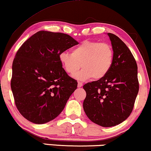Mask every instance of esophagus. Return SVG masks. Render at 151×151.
<instances>
[{
  "instance_id": "1",
  "label": "esophagus",
  "mask_w": 151,
  "mask_h": 151,
  "mask_svg": "<svg viewBox=\"0 0 151 151\" xmlns=\"http://www.w3.org/2000/svg\"><path fill=\"white\" fill-rule=\"evenodd\" d=\"M82 86H83V83H81V82H78V87H81Z\"/></svg>"
}]
</instances>
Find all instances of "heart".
<instances>
[{
	"label": "heart",
	"instance_id": "b5f03b06",
	"mask_svg": "<svg viewBox=\"0 0 151 151\" xmlns=\"http://www.w3.org/2000/svg\"><path fill=\"white\" fill-rule=\"evenodd\" d=\"M61 66L68 75L80 81L105 77L113 66L114 54L110 45L105 42L85 40L73 47L71 53L63 52L59 56Z\"/></svg>",
	"mask_w": 151,
	"mask_h": 151
}]
</instances>
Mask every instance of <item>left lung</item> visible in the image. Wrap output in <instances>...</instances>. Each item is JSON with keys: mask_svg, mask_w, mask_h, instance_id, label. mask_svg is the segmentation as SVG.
I'll return each instance as SVG.
<instances>
[{"mask_svg": "<svg viewBox=\"0 0 151 151\" xmlns=\"http://www.w3.org/2000/svg\"><path fill=\"white\" fill-rule=\"evenodd\" d=\"M114 54L113 66L102 79L83 86L85 114L104 127L119 124L132 111L139 92L137 64L127 46L118 36L109 33Z\"/></svg>", "mask_w": 151, "mask_h": 151, "instance_id": "8db88e82", "label": "left lung"}]
</instances>
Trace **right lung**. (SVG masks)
Masks as SVG:
<instances>
[{"instance_id":"right-lung-1","label":"right lung","mask_w":151,"mask_h":151,"mask_svg":"<svg viewBox=\"0 0 151 151\" xmlns=\"http://www.w3.org/2000/svg\"><path fill=\"white\" fill-rule=\"evenodd\" d=\"M78 44L69 35L40 31L19 49L11 89L18 111L27 120L44 124L64 110L78 83L62 68L59 56Z\"/></svg>"}]
</instances>
